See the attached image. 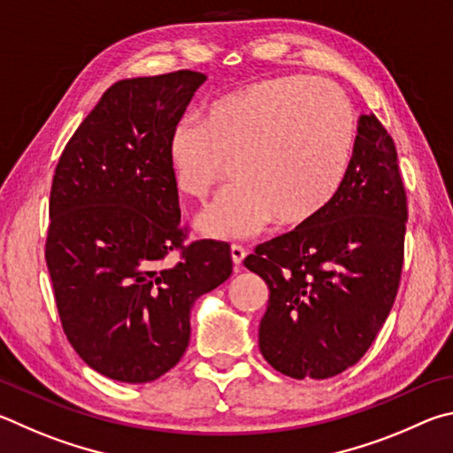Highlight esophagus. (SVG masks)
Wrapping results in <instances>:
<instances>
[{"mask_svg": "<svg viewBox=\"0 0 453 453\" xmlns=\"http://www.w3.org/2000/svg\"><path fill=\"white\" fill-rule=\"evenodd\" d=\"M231 257H233L234 266L241 268L244 257H247V249L241 247V244H233V247H231Z\"/></svg>", "mask_w": 453, "mask_h": 453, "instance_id": "esophagus-1", "label": "esophagus"}]
</instances>
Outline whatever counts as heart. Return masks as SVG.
<instances>
[{
  "mask_svg": "<svg viewBox=\"0 0 453 453\" xmlns=\"http://www.w3.org/2000/svg\"><path fill=\"white\" fill-rule=\"evenodd\" d=\"M354 147L346 95L322 79L288 75L236 87L211 103L201 123H177L166 157L179 190L196 203L236 173L242 182L201 226L222 239H247L273 220L303 228L322 217L344 187Z\"/></svg>",
  "mask_w": 453,
  "mask_h": 453,
  "instance_id": "1",
  "label": "heart"
}]
</instances>
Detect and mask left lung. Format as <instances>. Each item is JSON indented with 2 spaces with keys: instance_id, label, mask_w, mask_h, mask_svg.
Listing matches in <instances>:
<instances>
[{
  "instance_id": "1",
  "label": "left lung",
  "mask_w": 453,
  "mask_h": 453,
  "mask_svg": "<svg viewBox=\"0 0 453 453\" xmlns=\"http://www.w3.org/2000/svg\"><path fill=\"white\" fill-rule=\"evenodd\" d=\"M406 220L394 141L374 113L362 115L350 173L330 209L244 258L271 290L258 346L274 370L324 380L368 352L398 295Z\"/></svg>"
}]
</instances>
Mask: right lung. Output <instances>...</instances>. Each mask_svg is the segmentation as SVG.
<instances>
[{"mask_svg":"<svg viewBox=\"0 0 453 453\" xmlns=\"http://www.w3.org/2000/svg\"><path fill=\"white\" fill-rule=\"evenodd\" d=\"M204 79L180 69L111 85L55 166L45 263L61 328L87 366L119 382L169 372L195 300L233 273L226 242H187L166 157Z\"/></svg>","mask_w":453,"mask_h":453,"instance_id":"right-lung-1","label":"right lung"}]
</instances>
